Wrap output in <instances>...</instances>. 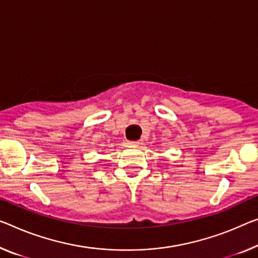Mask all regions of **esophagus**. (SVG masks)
<instances>
[{"instance_id":"esophagus-1","label":"esophagus","mask_w":258,"mask_h":258,"mask_svg":"<svg viewBox=\"0 0 258 258\" xmlns=\"http://www.w3.org/2000/svg\"><path fill=\"white\" fill-rule=\"evenodd\" d=\"M138 145V142H126V146L129 148H135V146Z\"/></svg>"}]
</instances>
